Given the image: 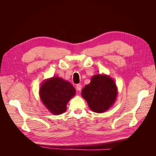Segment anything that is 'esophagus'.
<instances>
[{"instance_id":"esophagus-1","label":"esophagus","mask_w":156,"mask_h":156,"mask_svg":"<svg viewBox=\"0 0 156 156\" xmlns=\"http://www.w3.org/2000/svg\"><path fill=\"white\" fill-rule=\"evenodd\" d=\"M76 89H77V91H81V89H82V86L81 85V84H77Z\"/></svg>"}]
</instances>
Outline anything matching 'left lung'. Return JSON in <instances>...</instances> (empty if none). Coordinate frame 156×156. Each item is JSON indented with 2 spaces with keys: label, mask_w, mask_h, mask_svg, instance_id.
Wrapping results in <instances>:
<instances>
[{
  "label": "left lung",
  "mask_w": 156,
  "mask_h": 156,
  "mask_svg": "<svg viewBox=\"0 0 156 156\" xmlns=\"http://www.w3.org/2000/svg\"><path fill=\"white\" fill-rule=\"evenodd\" d=\"M81 95L93 112L102 113L115 103L118 89L109 75L96 74L92 77L90 83L82 89Z\"/></svg>",
  "instance_id": "8db88e82"
}]
</instances>
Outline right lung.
Wrapping results in <instances>:
<instances>
[{
    "label": "right lung",
    "mask_w": 156,
    "mask_h": 156,
    "mask_svg": "<svg viewBox=\"0 0 156 156\" xmlns=\"http://www.w3.org/2000/svg\"><path fill=\"white\" fill-rule=\"evenodd\" d=\"M75 93L72 84L59 77L45 79L39 90L41 102L51 113L56 115L66 111L68 103Z\"/></svg>",
    "instance_id": "obj_1"
}]
</instances>
